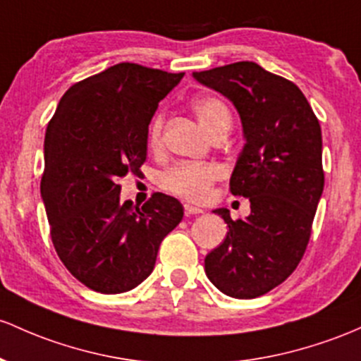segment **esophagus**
Instances as JSON below:
<instances>
[{"instance_id":"obj_1","label":"esophagus","mask_w":361,"mask_h":361,"mask_svg":"<svg viewBox=\"0 0 361 361\" xmlns=\"http://www.w3.org/2000/svg\"><path fill=\"white\" fill-rule=\"evenodd\" d=\"M183 209H185V216H187V217H190V216H197V214L204 212V211H202V209L193 207V205H190V204H185Z\"/></svg>"}]
</instances>
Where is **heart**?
Wrapping results in <instances>:
<instances>
[{
  "instance_id": "heart-1",
  "label": "heart",
  "mask_w": 361,
  "mask_h": 361,
  "mask_svg": "<svg viewBox=\"0 0 361 361\" xmlns=\"http://www.w3.org/2000/svg\"><path fill=\"white\" fill-rule=\"evenodd\" d=\"M192 109L195 116L199 118L202 126L211 135H214L217 130L231 126V109L226 104L224 99H221L219 96L204 94V96L195 97L192 101ZM162 123H164L162 114H154L147 133L149 147L157 149L161 145ZM221 176H223V171L214 162L185 161L166 169L159 176V185L162 190L176 197H181V199L202 202L207 199L211 187Z\"/></svg>"
}]
</instances>
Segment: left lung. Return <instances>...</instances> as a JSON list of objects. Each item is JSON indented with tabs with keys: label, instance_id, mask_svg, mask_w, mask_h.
<instances>
[{
	"label": "left lung",
	"instance_id": "left-lung-1",
	"mask_svg": "<svg viewBox=\"0 0 361 361\" xmlns=\"http://www.w3.org/2000/svg\"><path fill=\"white\" fill-rule=\"evenodd\" d=\"M235 104L245 144L229 180L250 200L247 219L228 224L223 243L205 257V274L233 298H257L286 281L303 259L324 190L322 132L298 85L253 61L193 71Z\"/></svg>",
	"mask_w": 361,
	"mask_h": 361
}]
</instances>
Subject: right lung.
<instances>
[{"mask_svg":"<svg viewBox=\"0 0 361 361\" xmlns=\"http://www.w3.org/2000/svg\"><path fill=\"white\" fill-rule=\"evenodd\" d=\"M183 75L118 63L71 85L47 125L41 195L51 240L90 290L114 295L138 286L183 217L173 197L154 193L138 207L120 200L118 185L140 171L149 123Z\"/></svg>","mask_w":361,"mask_h":361,"instance_id":"obj_1","label":"right lung"}]
</instances>
